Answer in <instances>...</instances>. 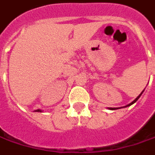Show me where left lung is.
Returning <instances> with one entry per match:
<instances>
[{
    "instance_id": "8db88e82",
    "label": "left lung",
    "mask_w": 155,
    "mask_h": 155,
    "mask_svg": "<svg viewBox=\"0 0 155 155\" xmlns=\"http://www.w3.org/2000/svg\"><path fill=\"white\" fill-rule=\"evenodd\" d=\"M143 92H144V90H143V91H142V93H141V94H139V95H138V97H137V98H136V99H135V100H134V101H132V102H130V104H128V105L124 106V107H129V106L132 105V104H133V103H135V102H136V101H138V99H139V97H140V96H141V94H143ZM108 108H109V109H111V110H116V109H117V108H118V107H108Z\"/></svg>"
}]
</instances>
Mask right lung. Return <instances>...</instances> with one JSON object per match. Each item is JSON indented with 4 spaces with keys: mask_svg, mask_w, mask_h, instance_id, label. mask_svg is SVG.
<instances>
[{
    "mask_svg": "<svg viewBox=\"0 0 155 155\" xmlns=\"http://www.w3.org/2000/svg\"><path fill=\"white\" fill-rule=\"evenodd\" d=\"M35 111H37V112H41V110H40V109H37V110H35Z\"/></svg>",
    "mask_w": 155,
    "mask_h": 155,
    "instance_id": "add662e5",
    "label": "right lung"
}]
</instances>
